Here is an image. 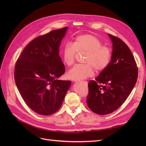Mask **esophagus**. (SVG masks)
I'll use <instances>...</instances> for the list:
<instances>
[{"mask_svg": "<svg viewBox=\"0 0 146 146\" xmlns=\"http://www.w3.org/2000/svg\"><path fill=\"white\" fill-rule=\"evenodd\" d=\"M83 82L85 84V85H87V84H88V83H87V82L86 81H83Z\"/></svg>", "mask_w": 146, "mask_h": 146, "instance_id": "esophagus-1", "label": "esophagus"}]
</instances>
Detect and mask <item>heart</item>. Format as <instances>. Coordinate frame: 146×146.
Masks as SVG:
<instances>
[{
	"instance_id": "b5f03b06",
	"label": "heart",
	"mask_w": 146,
	"mask_h": 146,
	"mask_svg": "<svg viewBox=\"0 0 146 146\" xmlns=\"http://www.w3.org/2000/svg\"><path fill=\"white\" fill-rule=\"evenodd\" d=\"M77 52L86 54L85 64L76 65L69 70L68 76L73 80H80L92 76L93 69L97 72L103 71L110 64L112 57L111 48L103 46L98 38L90 34L77 36L73 44H65L61 52L64 64L69 66L72 65Z\"/></svg>"
}]
</instances>
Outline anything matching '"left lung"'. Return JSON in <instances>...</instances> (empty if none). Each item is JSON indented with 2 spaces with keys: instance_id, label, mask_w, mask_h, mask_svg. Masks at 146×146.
Wrapping results in <instances>:
<instances>
[{
  "instance_id": "8db88e82",
  "label": "left lung",
  "mask_w": 146,
  "mask_h": 146,
  "mask_svg": "<svg viewBox=\"0 0 146 146\" xmlns=\"http://www.w3.org/2000/svg\"><path fill=\"white\" fill-rule=\"evenodd\" d=\"M108 36L113 42L111 61L95 80L88 83L86 99L88 107L100 115L111 113L120 107L138 78V68L129 47L120 38Z\"/></svg>"
}]
</instances>
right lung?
Listing matches in <instances>:
<instances>
[{
  "instance_id": "obj_1",
  "label": "right lung",
  "mask_w": 146,
  "mask_h": 146,
  "mask_svg": "<svg viewBox=\"0 0 146 146\" xmlns=\"http://www.w3.org/2000/svg\"><path fill=\"white\" fill-rule=\"evenodd\" d=\"M68 27L39 36L26 46L17 59L15 80L23 100L33 111L43 116L60 108L70 81L58 78L65 72L59 47Z\"/></svg>"
}]
</instances>
